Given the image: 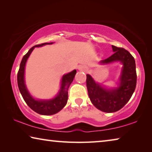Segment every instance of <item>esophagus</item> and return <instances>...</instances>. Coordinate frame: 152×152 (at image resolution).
I'll return each instance as SVG.
<instances>
[{
    "label": "esophagus",
    "mask_w": 152,
    "mask_h": 152,
    "mask_svg": "<svg viewBox=\"0 0 152 152\" xmlns=\"http://www.w3.org/2000/svg\"><path fill=\"white\" fill-rule=\"evenodd\" d=\"M84 70H86V69H87V68H84Z\"/></svg>",
    "instance_id": "34e87169"
}]
</instances>
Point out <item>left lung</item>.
<instances>
[{"mask_svg":"<svg viewBox=\"0 0 152 152\" xmlns=\"http://www.w3.org/2000/svg\"><path fill=\"white\" fill-rule=\"evenodd\" d=\"M114 53L105 60L102 64L120 61L123 68L120 78V86L114 90H107L95 83L92 77L86 75V86L88 96L92 103L98 109L106 113H113L125 106L135 91L137 83L135 61L127 50L112 45Z\"/></svg>","mask_w":152,"mask_h":152,"instance_id":"left-lung-1","label":"left lung"}]
</instances>
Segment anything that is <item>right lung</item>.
I'll use <instances>...</instances> for the list:
<instances>
[{"label": "right lung", "instance_id": "obj_1", "mask_svg": "<svg viewBox=\"0 0 152 152\" xmlns=\"http://www.w3.org/2000/svg\"><path fill=\"white\" fill-rule=\"evenodd\" d=\"M51 43H41V44L36 45L31 48L23 58L17 73L18 87H19V91L23 98L24 101L33 110L40 115H43L56 114L65 107L67 101H68V88L72 82L73 81L76 73V70H74L63 76L62 80H61V85L60 92L54 99L50 100V101H37V100H35L31 96L29 92L27 91L24 81V71L27 60L35 47H40L43 45L51 44Z\"/></svg>", "mask_w": 152, "mask_h": 152}]
</instances>
